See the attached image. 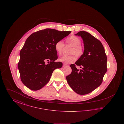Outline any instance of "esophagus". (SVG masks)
<instances>
[{"label":"esophagus","mask_w":124,"mask_h":124,"mask_svg":"<svg viewBox=\"0 0 124 124\" xmlns=\"http://www.w3.org/2000/svg\"><path fill=\"white\" fill-rule=\"evenodd\" d=\"M67 65H66V64H63V67H65V66H67Z\"/></svg>","instance_id":"esophagus-1"}]
</instances>
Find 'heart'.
Wrapping results in <instances>:
<instances>
[{
    "label": "heart",
    "instance_id": "heart-1",
    "mask_svg": "<svg viewBox=\"0 0 124 124\" xmlns=\"http://www.w3.org/2000/svg\"><path fill=\"white\" fill-rule=\"evenodd\" d=\"M67 44L71 46L69 54H71L69 56H64L59 59V61L65 64H71L76 61L77 58L76 55L78 58H81L84 53V48L81 45V39L76 36H71L66 39ZM65 46L64 42L62 40H59L56 42L55 44V49L56 52L59 55H61L63 50Z\"/></svg>",
    "mask_w": 124,
    "mask_h": 124
}]
</instances>
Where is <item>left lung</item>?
I'll list each match as a JSON object with an SVG mask.
<instances>
[{
	"label": "left lung",
	"mask_w": 124,
	"mask_h": 124,
	"mask_svg": "<svg viewBox=\"0 0 124 124\" xmlns=\"http://www.w3.org/2000/svg\"><path fill=\"white\" fill-rule=\"evenodd\" d=\"M76 35L81 36L84 45L82 56L70 67L72 71L66 77L71 89L78 94H88L99 87L107 71V57L101 42L85 31ZM77 65L81 69L76 67Z\"/></svg>",
	"instance_id": "1"
}]
</instances>
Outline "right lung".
I'll return each instance as SVG.
<instances>
[{
	"label": "right lung",
	"mask_w": 124,
	"mask_h": 124,
	"mask_svg": "<svg viewBox=\"0 0 124 124\" xmlns=\"http://www.w3.org/2000/svg\"><path fill=\"white\" fill-rule=\"evenodd\" d=\"M71 32L47 28L33 33L27 39L18 63L21 80L27 87L33 91L41 89L49 81L53 71L62 67V62H55L58 59L55 44Z\"/></svg>",
	"instance_id": "right-lung-1"
}]
</instances>
